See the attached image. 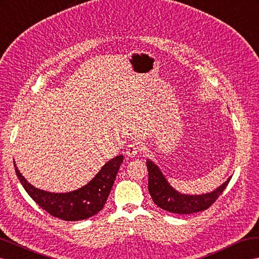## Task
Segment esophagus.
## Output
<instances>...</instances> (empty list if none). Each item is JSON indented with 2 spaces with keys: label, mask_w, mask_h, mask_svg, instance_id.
I'll return each mask as SVG.
<instances>
[{
  "label": "esophagus",
  "mask_w": 259,
  "mask_h": 259,
  "mask_svg": "<svg viewBox=\"0 0 259 259\" xmlns=\"http://www.w3.org/2000/svg\"><path fill=\"white\" fill-rule=\"evenodd\" d=\"M142 151H143V149L141 145L137 142H134V143H130L128 145L127 150H125V154H127V156H129V157H135L137 154L141 153Z\"/></svg>",
  "instance_id": "1"
}]
</instances>
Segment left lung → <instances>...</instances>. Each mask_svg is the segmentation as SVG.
<instances>
[{
	"mask_svg": "<svg viewBox=\"0 0 259 259\" xmlns=\"http://www.w3.org/2000/svg\"><path fill=\"white\" fill-rule=\"evenodd\" d=\"M147 166L149 170L148 189L153 201L161 209L178 214H190L207 210L220 197L231 181L230 177L222 186L210 194L200 196L182 195L169 186L161 170L153 162L148 161Z\"/></svg>",
	"mask_w": 259,
	"mask_h": 259,
	"instance_id": "1",
	"label": "left lung"
}]
</instances>
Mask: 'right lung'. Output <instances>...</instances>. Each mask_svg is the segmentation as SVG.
<instances>
[{"mask_svg": "<svg viewBox=\"0 0 259 259\" xmlns=\"http://www.w3.org/2000/svg\"><path fill=\"white\" fill-rule=\"evenodd\" d=\"M122 161V155L112 158L88 185L66 194H52L35 188L19 173L15 162L14 166L24 189L39 207L61 220L79 221L95 215L104 208Z\"/></svg>", "mask_w": 259, "mask_h": 259, "instance_id": "right-lung-1", "label": "right lung"}]
</instances>
